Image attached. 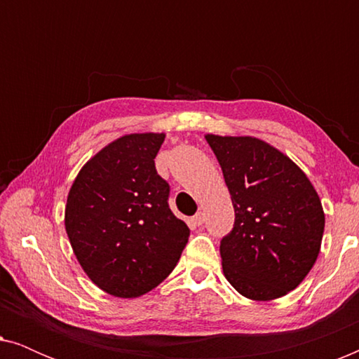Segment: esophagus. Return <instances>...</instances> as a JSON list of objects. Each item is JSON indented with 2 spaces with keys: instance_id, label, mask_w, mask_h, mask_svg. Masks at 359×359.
<instances>
[{
  "instance_id": "esophagus-1",
  "label": "esophagus",
  "mask_w": 359,
  "mask_h": 359,
  "mask_svg": "<svg viewBox=\"0 0 359 359\" xmlns=\"http://www.w3.org/2000/svg\"><path fill=\"white\" fill-rule=\"evenodd\" d=\"M191 222H193V225H196V227L203 225L204 224V214L203 212H198L193 219H191Z\"/></svg>"
}]
</instances>
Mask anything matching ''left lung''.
I'll use <instances>...</instances> for the list:
<instances>
[{
  "mask_svg": "<svg viewBox=\"0 0 359 359\" xmlns=\"http://www.w3.org/2000/svg\"><path fill=\"white\" fill-rule=\"evenodd\" d=\"M235 209L220 242L235 291L264 302L304 281L320 253L325 214L307 175L281 150L250 135L205 134Z\"/></svg>",
  "mask_w": 359,
  "mask_h": 359,
  "instance_id": "obj_1",
  "label": "left lung"
}]
</instances>
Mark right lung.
<instances>
[{"label":"right lung","instance_id":"right-lung-1","mask_svg":"<svg viewBox=\"0 0 359 359\" xmlns=\"http://www.w3.org/2000/svg\"><path fill=\"white\" fill-rule=\"evenodd\" d=\"M165 132L126 134L78 171L65 230L86 276L114 297L158 286L180 262L189 229L168 208L170 186L155 170Z\"/></svg>","mask_w":359,"mask_h":359}]
</instances>
